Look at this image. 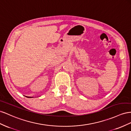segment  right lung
Instances as JSON below:
<instances>
[{
  "label": "right lung",
  "instance_id": "obj_1",
  "mask_svg": "<svg viewBox=\"0 0 131 131\" xmlns=\"http://www.w3.org/2000/svg\"><path fill=\"white\" fill-rule=\"evenodd\" d=\"M28 98H33V97H28Z\"/></svg>",
  "mask_w": 131,
  "mask_h": 131
}]
</instances>
